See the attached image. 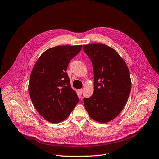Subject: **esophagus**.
<instances>
[{
    "label": "esophagus",
    "mask_w": 159,
    "mask_h": 159,
    "mask_svg": "<svg viewBox=\"0 0 159 159\" xmlns=\"http://www.w3.org/2000/svg\"><path fill=\"white\" fill-rule=\"evenodd\" d=\"M82 92H83V89H79V94H80V95H82Z\"/></svg>",
    "instance_id": "34e87169"
}]
</instances>
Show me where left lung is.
Returning a JSON list of instances; mask_svg holds the SVG:
<instances>
[{
    "label": "left lung",
    "mask_w": 159,
    "mask_h": 159,
    "mask_svg": "<svg viewBox=\"0 0 159 159\" xmlns=\"http://www.w3.org/2000/svg\"><path fill=\"white\" fill-rule=\"evenodd\" d=\"M82 48L92 61L94 73V92L84 99V105L92 119L107 123L120 114L127 102L131 89L129 68L112 47L92 43Z\"/></svg>",
    "instance_id": "obj_1"
}]
</instances>
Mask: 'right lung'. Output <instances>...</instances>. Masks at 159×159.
Returning <instances> with one entry per match:
<instances>
[{"label":"right lung","instance_id":"add662e5","mask_svg":"<svg viewBox=\"0 0 159 159\" xmlns=\"http://www.w3.org/2000/svg\"><path fill=\"white\" fill-rule=\"evenodd\" d=\"M81 49V45L51 47L42 53L33 67L29 93L38 112L47 121H64L78 103L66 70Z\"/></svg>","mask_w":159,"mask_h":159}]
</instances>
